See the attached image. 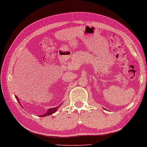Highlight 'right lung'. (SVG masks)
<instances>
[{"label":"right lung","mask_w":147,"mask_h":147,"mask_svg":"<svg viewBox=\"0 0 147 147\" xmlns=\"http://www.w3.org/2000/svg\"><path fill=\"white\" fill-rule=\"evenodd\" d=\"M17 99L18 100V98H17ZM57 108H51V109H49L47 111V112H46L45 114H43V115H41V117H45V116H49V115H51V114H53L54 112H55L56 111H57Z\"/></svg>","instance_id":"obj_1"}]
</instances>
